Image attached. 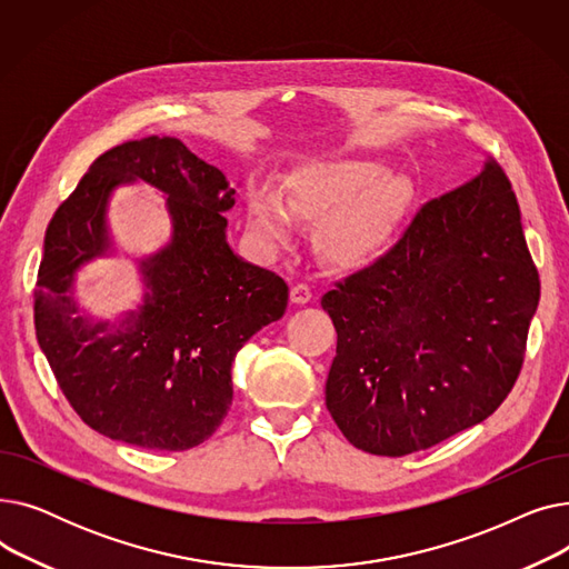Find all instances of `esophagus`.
<instances>
[{
    "instance_id": "esophagus-1",
    "label": "esophagus",
    "mask_w": 569,
    "mask_h": 569,
    "mask_svg": "<svg viewBox=\"0 0 569 569\" xmlns=\"http://www.w3.org/2000/svg\"><path fill=\"white\" fill-rule=\"evenodd\" d=\"M311 297H313V292H311V286H307V283H297L290 288L292 305H307V302H311Z\"/></svg>"
}]
</instances>
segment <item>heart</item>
I'll use <instances>...</instances> for the list:
<instances>
[{"mask_svg":"<svg viewBox=\"0 0 569 569\" xmlns=\"http://www.w3.org/2000/svg\"><path fill=\"white\" fill-rule=\"evenodd\" d=\"M412 200L410 179L382 163L341 159L313 163L286 179V204L272 193H251L249 221L267 242L283 244L292 218L318 223V249L337 264H360L392 242Z\"/></svg>","mask_w":569,"mask_h":569,"instance_id":"1","label":"heart"}]
</instances>
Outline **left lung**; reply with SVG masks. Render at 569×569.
<instances>
[{
    "label": "left lung",
    "mask_w": 569,
    "mask_h": 569,
    "mask_svg": "<svg viewBox=\"0 0 569 569\" xmlns=\"http://www.w3.org/2000/svg\"><path fill=\"white\" fill-rule=\"evenodd\" d=\"M540 302L510 179L489 159L399 242L322 295L337 327L325 403L369 455L403 457L485 422L519 378Z\"/></svg>",
    "instance_id": "8db88e82"
}]
</instances>
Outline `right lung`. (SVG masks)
I'll list each match as a JSON object with an SVG mask.
<instances>
[{
    "label": "right lung",
    "mask_w": 569,
    "mask_h": 569,
    "mask_svg": "<svg viewBox=\"0 0 569 569\" xmlns=\"http://www.w3.org/2000/svg\"><path fill=\"white\" fill-rule=\"evenodd\" d=\"M152 183L169 198L171 242L141 261L143 307L114 326L77 311V269L109 248L104 209L114 186ZM234 204L226 174L177 138L149 136L101 154L46 230L34 290L37 339L80 420L94 431L182 452L212 436L232 403V362L288 307L286 281L226 242Z\"/></svg>",
    "instance_id": "obj_1"
}]
</instances>
